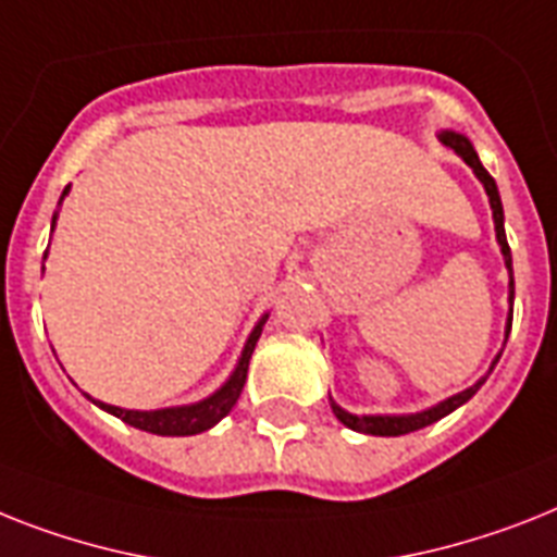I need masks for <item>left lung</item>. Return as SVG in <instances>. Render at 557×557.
<instances>
[{
  "instance_id": "obj_1",
  "label": "left lung",
  "mask_w": 557,
  "mask_h": 557,
  "mask_svg": "<svg viewBox=\"0 0 557 557\" xmlns=\"http://www.w3.org/2000/svg\"><path fill=\"white\" fill-rule=\"evenodd\" d=\"M437 139H441L443 146H449L451 151L458 153L460 160L467 162L469 169L474 171V176L481 180L486 197H490L492 220H495V239H498L500 255H504V265H506V271H509V318H506V334H504V341H509V329H512L515 277H512V251H509V243H506V232H504V206H500L498 185H495V180L490 176V171L481 165V160H478V151H474V146L469 143V137H463V134H458V131L446 128V131H441V134H437ZM504 346H506V343H504ZM500 351H504V349H500ZM500 351L495 355V360H492V366H490V372L483 374V377H478L472 386L463 388V392H458V395H451V397H446V400H441V404L429 406V409L409 411V414H355V411L343 409V406L337 404L332 395H329V404H332L334 418L341 420L343 426L355 429V432H363V435H381V437L409 435V432H418V429H423V426H432L435 420L446 418V414H451V411L458 409V406L467 404L469 397H472L474 392L483 386V383H486V377L492 374L495 363L500 360Z\"/></svg>"
}]
</instances>
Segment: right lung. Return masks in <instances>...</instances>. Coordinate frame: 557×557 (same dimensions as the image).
<instances>
[{
  "label": "right lung",
  "mask_w": 557,
  "mask_h": 557,
  "mask_svg": "<svg viewBox=\"0 0 557 557\" xmlns=\"http://www.w3.org/2000/svg\"><path fill=\"white\" fill-rule=\"evenodd\" d=\"M67 191H71V185H67L65 191H62V197H59V206H62V200L67 197ZM57 216L59 211H53L51 232L57 228ZM45 257H48V251H45ZM265 320H269V314H263V318L257 320L255 329H251L246 346H243V351H239L237 366H234V372L228 374V381L216 388V392H211L208 397L197 400V404L165 406V409H122V406H111V404H102V400H94L90 395L85 397H88L90 404H97L102 411H108V414L125 420L128 426L151 432V435H165V437L200 435V432H206V429L216 426V423H220V420L234 409V404H237L239 392H243V386H246L248 360H251V355H255V346L257 341H260V334H263Z\"/></svg>",
  "instance_id": "add662e5"
}]
</instances>
